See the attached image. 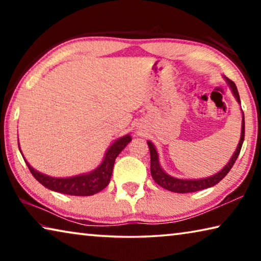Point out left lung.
<instances>
[{"label":"left lung","instance_id":"8db88e82","mask_svg":"<svg viewBox=\"0 0 261 261\" xmlns=\"http://www.w3.org/2000/svg\"><path fill=\"white\" fill-rule=\"evenodd\" d=\"M227 83L230 86L233 96H235L237 102L241 103L240 94H238L237 87L235 83L231 82L230 79L226 78ZM244 134H245V122H244V114H243V120H242V131H241V139L240 143L237 145V148L235 153L232 154V156L226 166L223 167V169H221L219 173H216L213 176H210V177L200 178V179H180V178H175L173 176L168 175L165 170L162 169L160 166V162H159V155L155 149V146L151 143V141H147L149 153H151V174L152 177L158 185H160L163 189H167L168 191L171 192H177V193H189V192H196L200 191V190H204L207 188L214 187L215 184H218L221 179L224 178L230 169L233 166V163L236 162L238 155H240L243 141H244Z\"/></svg>","mask_w":261,"mask_h":261}]
</instances>
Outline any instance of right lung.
<instances>
[{"mask_svg": "<svg viewBox=\"0 0 261 261\" xmlns=\"http://www.w3.org/2000/svg\"><path fill=\"white\" fill-rule=\"evenodd\" d=\"M130 141L131 137L129 135L115 140L107 149L103 160L98 168H95L94 170L87 174L77 175L73 176V177H50V176L39 173L33 167H31L26 160L25 162L29 167L31 174L34 176V178L45 188L51 190V191L70 194V196H92V194L100 192L101 190H103L109 184L110 177H112L113 174L115 159L117 158L118 154L124 149Z\"/></svg>", "mask_w": 261, "mask_h": 261, "instance_id": "obj_1", "label": "right lung"}]
</instances>
